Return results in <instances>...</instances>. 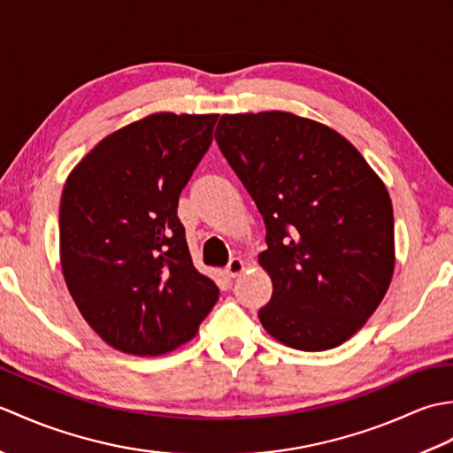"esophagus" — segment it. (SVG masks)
Wrapping results in <instances>:
<instances>
[{"instance_id":"obj_1","label":"esophagus","mask_w":453,"mask_h":453,"mask_svg":"<svg viewBox=\"0 0 453 453\" xmlns=\"http://www.w3.org/2000/svg\"><path fill=\"white\" fill-rule=\"evenodd\" d=\"M245 268H247V265H245L243 258H232V261H229V265L226 266V274L229 278H235V276L242 274Z\"/></svg>"}]
</instances>
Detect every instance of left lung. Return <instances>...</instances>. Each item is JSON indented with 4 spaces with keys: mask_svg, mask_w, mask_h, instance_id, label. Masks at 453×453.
I'll list each match as a JSON object with an SVG mask.
<instances>
[{
    "mask_svg": "<svg viewBox=\"0 0 453 453\" xmlns=\"http://www.w3.org/2000/svg\"><path fill=\"white\" fill-rule=\"evenodd\" d=\"M214 136L266 224L265 331L307 352L349 341L395 271L383 180L339 132L294 112L221 114Z\"/></svg>",
    "mask_w": 453,
    "mask_h": 453,
    "instance_id": "8db88e82",
    "label": "left lung"
}]
</instances>
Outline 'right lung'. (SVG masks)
<instances>
[{"mask_svg": "<svg viewBox=\"0 0 453 453\" xmlns=\"http://www.w3.org/2000/svg\"><path fill=\"white\" fill-rule=\"evenodd\" d=\"M218 114L153 112L111 132L65 179L60 265L83 319L112 349L161 356L198 333L219 290L192 265L179 195Z\"/></svg>", "mask_w": 453, "mask_h": 453, "instance_id": "obj_1", "label": "right lung"}]
</instances>
